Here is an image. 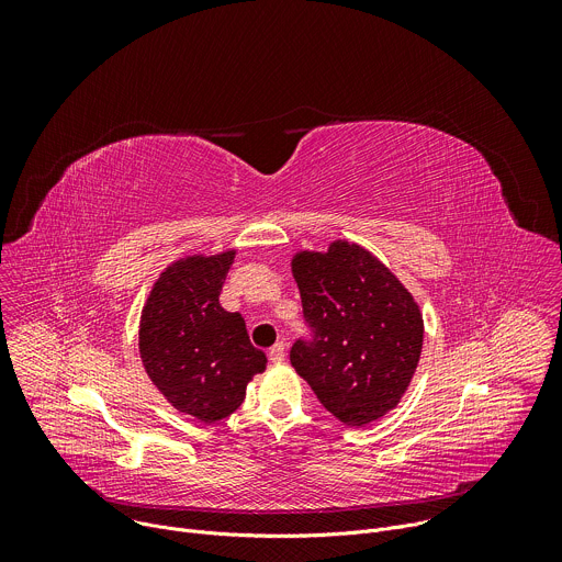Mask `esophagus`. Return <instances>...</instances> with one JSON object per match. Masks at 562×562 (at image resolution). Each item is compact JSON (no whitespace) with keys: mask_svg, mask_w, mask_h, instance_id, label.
<instances>
[{"mask_svg":"<svg viewBox=\"0 0 562 562\" xmlns=\"http://www.w3.org/2000/svg\"><path fill=\"white\" fill-rule=\"evenodd\" d=\"M284 356H286V351H284V345H282V342H278V345H273V347L269 349V360H271V362H282Z\"/></svg>","mask_w":562,"mask_h":562,"instance_id":"obj_1","label":"esophagus"}]
</instances>
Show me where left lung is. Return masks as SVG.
Here are the masks:
<instances>
[{
	"label": "left lung",
	"mask_w": 562,
	"mask_h": 562,
	"mask_svg": "<svg viewBox=\"0 0 562 562\" xmlns=\"http://www.w3.org/2000/svg\"><path fill=\"white\" fill-rule=\"evenodd\" d=\"M302 336L291 364L340 423L364 427L407 391L423 351L412 293L367 249L338 239L327 254H297Z\"/></svg>",
	"instance_id": "obj_1"
}]
</instances>
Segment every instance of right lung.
<instances>
[{
	"instance_id": "right-lung-1",
	"label": "right lung",
	"mask_w": 562,
	"mask_h": 562,
	"mask_svg": "<svg viewBox=\"0 0 562 562\" xmlns=\"http://www.w3.org/2000/svg\"><path fill=\"white\" fill-rule=\"evenodd\" d=\"M233 251L187 258L155 282L142 311L139 353L169 403L202 423L231 416L267 356L249 340L245 317L220 306Z\"/></svg>"
}]
</instances>
